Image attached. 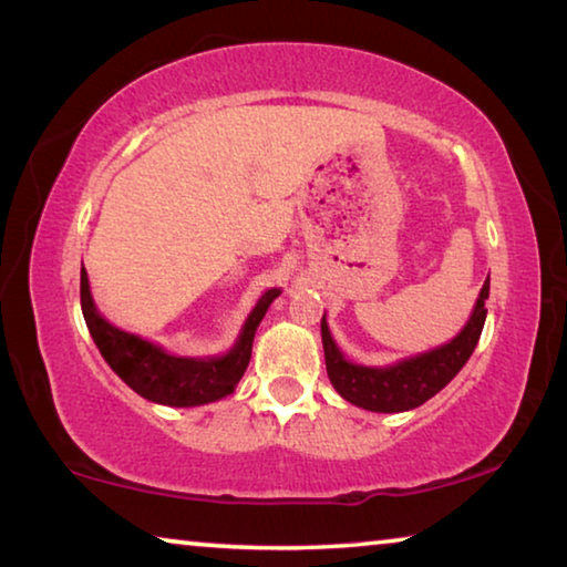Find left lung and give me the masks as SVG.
<instances>
[{
  "label": "left lung",
  "mask_w": 567,
  "mask_h": 567,
  "mask_svg": "<svg viewBox=\"0 0 567 567\" xmlns=\"http://www.w3.org/2000/svg\"><path fill=\"white\" fill-rule=\"evenodd\" d=\"M487 295H491V277H487L483 290H480L477 305L473 315H470L465 330L453 342L425 354H417V358L402 360L392 364V368H364V364H352L344 360L328 330V322L322 318L320 330L324 364H328L332 388L352 405L372 412H405L422 405V402L437 395L463 370V364L473 354L485 324Z\"/></svg>",
  "instance_id": "left-lung-1"
}]
</instances>
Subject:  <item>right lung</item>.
Returning <instances> with one entry per match:
<instances>
[{
	"mask_svg": "<svg viewBox=\"0 0 567 567\" xmlns=\"http://www.w3.org/2000/svg\"><path fill=\"white\" fill-rule=\"evenodd\" d=\"M277 295H280V290H267L260 297V302L249 312L237 344L227 354H223V358L195 360L175 358V354H167L157 344L137 338V334L114 328V324L102 318L92 302L90 280L84 267L80 277L82 315L102 358L107 360L110 368L137 395L169 408L205 405V402H215L235 390L237 382L245 375L249 358H252L257 324L262 322L267 307L272 305Z\"/></svg>",
	"mask_w": 567,
	"mask_h": 567,
	"instance_id": "add662e5",
	"label": "right lung"
}]
</instances>
